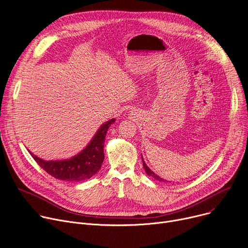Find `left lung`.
<instances>
[{
    "label": "left lung",
    "mask_w": 248,
    "mask_h": 248,
    "mask_svg": "<svg viewBox=\"0 0 248 248\" xmlns=\"http://www.w3.org/2000/svg\"><path fill=\"white\" fill-rule=\"evenodd\" d=\"M142 161H143V168H144V170H145V171H146V173L148 174V175H150V176H152V178H155L156 181H159V182H167L166 180H163V179H161V178H159V176L157 175V174H155V172H153L147 166H146V163L144 162V160H143V158H142Z\"/></svg>",
    "instance_id": "left-lung-1"
}]
</instances>
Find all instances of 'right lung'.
<instances>
[{"mask_svg": "<svg viewBox=\"0 0 248 248\" xmlns=\"http://www.w3.org/2000/svg\"><path fill=\"white\" fill-rule=\"evenodd\" d=\"M115 122L111 119L101 126L88 146L78 155L64 160L45 161L30 152L39 167L54 179L65 182H80L88 180L101 169L104 160V143L108 128Z\"/></svg>", "mask_w": 248, "mask_h": 248, "instance_id": "add662e5", "label": "right lung"}]
</instances>
